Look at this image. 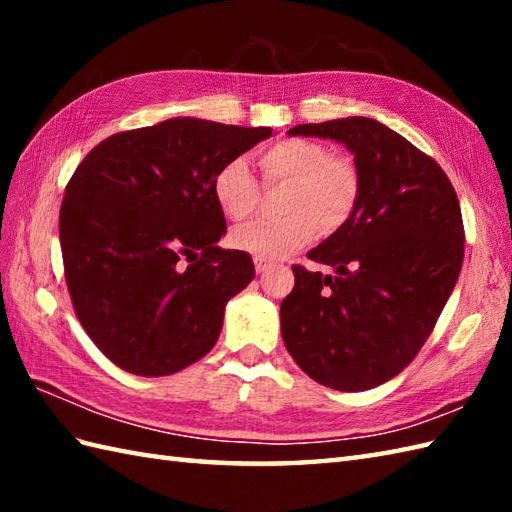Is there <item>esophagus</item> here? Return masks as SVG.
<instances>
[{
    "label": "esophagus",
    "instance_id": "1",
    "mask_svg": "<svg viewBox=\"0 0 512 512\" xmlns=\"http://www.w3.org/2000/svg\"><path fill=\"white\" fill-rule=\"evenodd\" d=\"M255 270H257L259 275H262V273H266V270H268V264L264 262V259H255Z\"/></svg>",
    "mask_w": 512,
    "mask_h": 512
}]
</instances>
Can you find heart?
Returning <instances> with one entry per match:
<instances>
[{
    "instance_id": "b5f03b06",
    "label": "heart",
    "mask_w": 512,
    "mask_h": 512,
    "mask_svg": "<svg viewBox=\"0 0 512 512\" xmlns=\"http://www.w3.org/2000/svg\"><path fill=\"white\" fill-rule=\"evenodd\" d=\"M266 182H286L279 220L239 226L231 242L257 259L277 262L312 242L314 235L341 228L356 209L361 178L352 158L330 154L310 138H284L259 154ZM215 204L228 220H246L259 200L257 180L244 158L226 160L213 176Z\"/></svg>"
}]
</instances>
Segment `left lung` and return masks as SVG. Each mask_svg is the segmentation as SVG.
Here are the masks:
<instances>
[{
    "label": "left lung",
    "instance_id": "left-lung-1",
    "mask_svg": "<svg viewBox=\"0 0 512 512\" xmlns=\"http://www.w3.org/2000/svg\"><path fill=\"white\" fill-rule=\"evenodd\" d=\"M354 154L356 209L312 248L332 275L292 266L295 288L281 301V336L317 383L365 391L405 369L449 301L464 259L458 195L436 160L374 118L350 116L292 127Z\"/></svg>",
    "mask_w": 512,
    "mask_h": 512
}]
</instances>
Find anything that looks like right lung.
Here are the masks:
<instances>
[{
    "label": "right lung",
    "mask_w": 512,
    "mask_h": 512,
    "mask_svg": "<svg viewBox=\"0 0 512 512\" xmlns=\"http://www.w3.org/2000/svg\"><path fill=\"white\" fill-rule=\"evenodd\" d=\"M270 136L169 118L105 138L76 167L59 213L65 284L114 365L169 376L211 352L228 299L255 277L248 253L217 246L226 220L213 176Z\"/></svg>",
    "instance_id": "add662e5"
}]
</instances>
